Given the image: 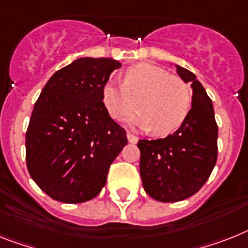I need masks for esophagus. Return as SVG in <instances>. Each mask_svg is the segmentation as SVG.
Listing matches in <instances>:
<instances>
[{"instance_id":"obj_1","label":"esophagus","mask_w":248,"mask_h":248,"mask_svg":"<svg viewBox=\"0 0 248 248\" xmlns=\"http://www.w3.org/2000/svg\"><path fill=\"white\" fill-rule=\"evenodd\" d=\"M126 137H128L129 143H133V144H134V143L138 142V137H136L134 134H132L130 132H126Z\"/></svg>"}]
</instances>
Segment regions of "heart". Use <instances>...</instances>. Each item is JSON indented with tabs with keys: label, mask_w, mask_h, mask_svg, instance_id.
I'll list each match as a JSON object with an SVG mask.
<instances>
[{
	"label": "heart",
	"mask_w": 248,
	"mask_h": 248,
	"mask_svg": "<svg viewBox=\"0 0 248 248\" xmlns=\"http://www.w3.org/2000/svg\"><path fill=\"white\" fill-rule=\"evenodd\" d=\"M102 104L114 119H122L134 106L138 111L126 119L130 125L169 136L183 125L191 109L193 95L187 83L151 63L128 68L123 85L106 82L101 91Z\"/></svg>",
	"instance_id": "b5f03b06"
}]
</instances>
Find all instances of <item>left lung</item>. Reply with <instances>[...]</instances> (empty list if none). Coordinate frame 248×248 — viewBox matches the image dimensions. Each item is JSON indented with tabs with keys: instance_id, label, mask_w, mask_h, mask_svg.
<instances>
[{
	"instance_id": "8db88e82",
	"label": "left lung",
	"mask_w": 248,
	"mask_h": 248,
	"mask_svg": "<svg viewBox=\"0 0 248 248\" xmlns=\"http://www.w3.org/2000/svg\"><path fill=\"white\" fill-rule=\"evenodd\" d=\"M176 72L193 89L187 119L166 138L138 142L143 187L162 202H180L198 193L209 179L218 156V125L212 100L193 72L180 65H176Z\"/></svg>"
}]
</instances>
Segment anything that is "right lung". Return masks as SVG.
Wrapping results in <instances>:
<instances>
[{
    "label": "right lung",
    "instance_id": "right-lung-1",
    "mask_svg": "<svg viewBox=\"0 0 248 248\" xmlns=\"http://www.w3.org/2000/svg\"><path fill=\"white\" fill-rule=\"evenodd\" d=\"M122 63L78 58L49 78L26 130V166L52 199L85 202L105 186L110 165L128 143L110 118L101 91Z\"/></svg>",
    "mask_w": 248,
    "mask_h": 248
}]
</instances>
